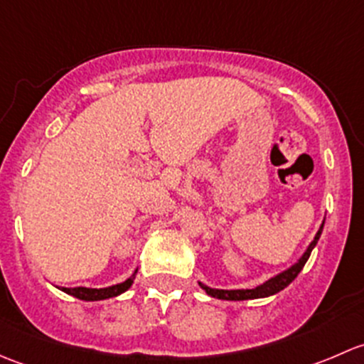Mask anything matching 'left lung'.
Wrapping results in <instances>:
<instances>
[{"mask_svg":"<svg viewBox=\"0 0 364 364\" xmlns=\"http://www.w3.org/2000/svg\"><path fill=\"white\" fill-rule=\"evenodd\" d=\"M322 227H324V223L321 225V229L317 230V234H315L314 241H311L310 245H308L306 252L301 255V259L297 260L294 266H291L289 269L282 271L280 274H277V277L269 278L267 282H264L262 285H259V287L255 289H237V291H223V289H211L208 287V285L200 284V287L204 289L205 294H209L211 297H216V299H225V301H245V299H259V297H267V296H273L277 294V292L284 291L287 285L292 284V280L297 277V274L301 273V269L304 267V264H306L308 257H310L311 250L315 248V245H317L318 237H321L322 234Z\"/></svg>","mask_w":364,"mask_h":364,"instance_id":"8db88e82","label":"left lung"}]
</instances>
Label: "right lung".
I'll return each instance as SVG.
<instances>
[{"mask_svg": "<svg viewBox=\"0 0 364 364\" xmlns=\"http://www.w3.org/2000/svg\"><path fill=\"white\" fill-rule=\"evenodd\" d=\"M137 273V271H135ZM135 273L132 274L128 280H124L123 284L112 285V287H105V289H87V287H73V289H67L61 287V291L67 292V294L77 297V299L82 301H100V299H109V297H116L119 294H123L124 291L130 289V285L134 284Z\"/></svg>", "mask_w": 364, "mask_h": 364, "instance_id": "obj_1", "label": "right lung"}]
</instances>
